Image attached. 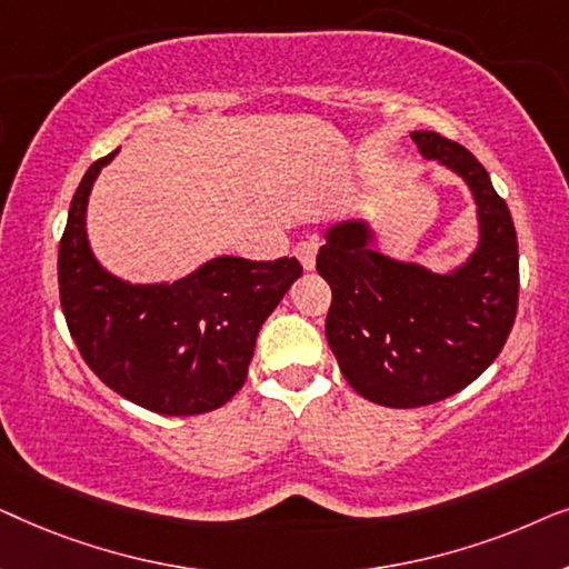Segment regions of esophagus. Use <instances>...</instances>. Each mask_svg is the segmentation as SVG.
Here are the masks:
<instances>
[{"mask_svg": "<svg viewBox=\"0 0 569 569\" xmlns=\"http://www.w3.org/2000/svg\"><path fill=\"white\" fill-rule=\"evenodd\" d=\"M316 253H318V240H300L298 246H295V256H298V261L302 263V269H313L316 267Z\"/></svg>", "mask_w": 569, "mask_h": 569, "instance_id": "esophagus-1", "label": "esophagus"}]
</instances>
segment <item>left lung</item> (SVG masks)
Segmentation results:
<instances>
[{
  "mask_svg": "<svg viewBox=\"0 0 569 569\" xmlns=\"http://www.w3.org/2000/svg\"><path fill=\"white\" fill-rule=\"evenodd\" d=\"M427 160L469 186L479 240L432 271L372 248L365 220L326 230L316 269L331 284L326 339L347 383L372 403L415 409L473 383L502 352L518 310V238L485 166L438 131H411Z\"/></svg>",
  "mask_w": 569,
  "mask_h": 569,
  "instance_id": "left-lung-1",
  "label": "left lung"
}]
</instances>
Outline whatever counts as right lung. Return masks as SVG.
I'll return each instance as SVG.
<instances>
[{"instance_id": "add662e5", "label": "right lung", "mask_w": 569, "mask_h": 569, "mask_svg": "<svg viewBox=\"0 0 569 569\" xmlns=\"http://www.w3.org/2000/svg\"><path fill=\"white\" fill-rule=\"evenodd\" d=\"M113 150L77 186L59 243V298L82 360L123 399L191 417L246 383L261 323L302 274L298 259L217 256L176 282L134 284L92 253L88 199Z\"/></svg>"}]
</instances>
